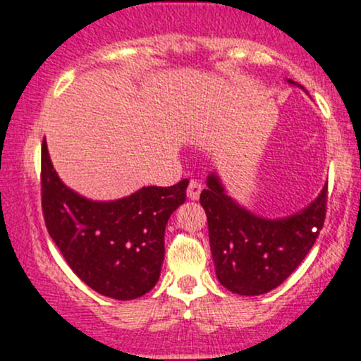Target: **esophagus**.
<instances>
[{
	"label": "esophagus",
	"instance_id": "1",
	"mask_svg": "<svg viewBox=\"0 0 361 361\" xmlns=\"http://www.w3.org/2000/svg\"><path fill=\"white\" fill-rule=\"evenodd\" d=\"M201 192H202L201 182L190 180L189 182V188H188V197L190 199V201H197L199 195H201Z\"/></svg>",
	"mask_w": 361,
	"mask_h": 361
}]
</instances>
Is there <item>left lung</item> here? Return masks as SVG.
<instances>
[{
  "instance_id": "1",
  "label": "left lung",
  "mask_w": 361,
  "mask_h": 361,
  "mask_svg": "<svg viewBox=\"0 0 361 361\" xmlns=\"http://www.w3.org/2000/svg\"><path fill=\"white\" fill-rule=\"evenodd\" d=\"M286 82L305 90L293 80ZM206 185L201 206L219 283L241 296L278 288L305 259L323 228L326 184L301 211L276 219L257 216L231 197L216 171L209 173Z\"/></svg>"
}]
</instances>
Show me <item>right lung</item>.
<instances>
[{
	"mask_svg": "<svg viewBox=\"0 0 361 361\" xmlns=\"http://www.w3.org/2000/svg\"><path fill=\"white\" fill-rule=\"evenodd\" d=\"M189 180L147 185L115 201H93L60 179L42 147L44 224L73 273L100 295L135 300L155 286L169 217L185 201Z\"/></svg>",
	"mask_w": 361,
	"mask_h": 361,
	"instance_id": "obj_1",
	"label": "right lung"
}]
</instances>
